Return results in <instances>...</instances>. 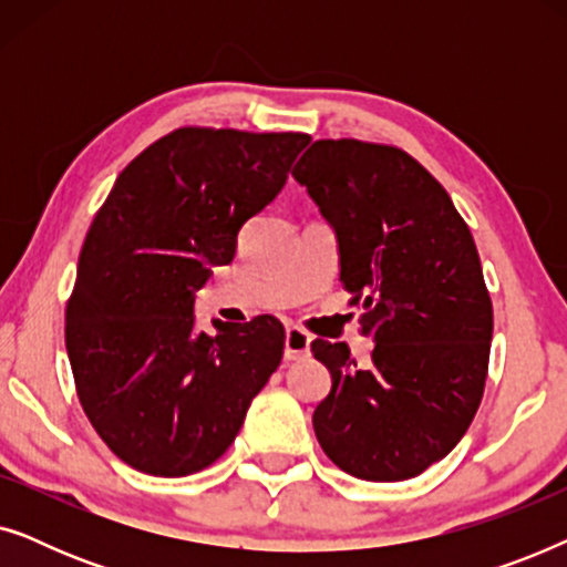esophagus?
<instances>
[{"label":"esophagus","mask_w":567,"mask_h":567,"mask_svg":"<svg viewBox=\"0 0 567 567\" xmlns=\"http://www.w3.org/2000/svg\"><path fill=\"white\" fill-rule=\"evenodd\" d=\"M309 346H312L309 332L297 328V324H289V328H286V338H284V359L286 361L305 359V355L309 353Z\"/></svg>","instance_id":"esophagus-1"}]
</instances>
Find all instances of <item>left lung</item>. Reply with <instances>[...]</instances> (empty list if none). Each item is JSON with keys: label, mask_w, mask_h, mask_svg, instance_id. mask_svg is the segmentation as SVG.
<instances>
[{"label": "left lung", "mask_w": 567, "mask_h": 567, "mask_svg": "<svg viewBox=\"0 0 567 567\" xmlns=\"http://www.w3.org/2000/svg\"><path fill=\"white\" fill-rule=\"evenodd\" d=\"M338 239L340 281L361 301L367 367L315 340L330 394L312 423L348 475L400 483L460 444L483 400L493 305L470 227L410 154L355 138L315 142L293 167Z\"/></svg>", "instance_id": "8db88e82"}]
</instances>
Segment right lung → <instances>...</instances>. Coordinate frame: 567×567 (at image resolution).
Segmentation results:
<instances>
[{
  "mask_svg": "<svg viewBox=\"0 0 567 567\" xmlns=\"http://www.w3.org/2000/svg\"><path fill=\"white\" fill-rule=\"evenodd\" d=\"M307 134L181 128L115 181L84 239L66 307V353L92 429L138 472L183 477L231 446L284 355L262 315L196 328V293L237 255Z\"/></svg>",
  "mask_w": 567,
  "mask_h": 567,
  "instance_id": "add662e5",
  "label": "right lung"
}]
</instances>
